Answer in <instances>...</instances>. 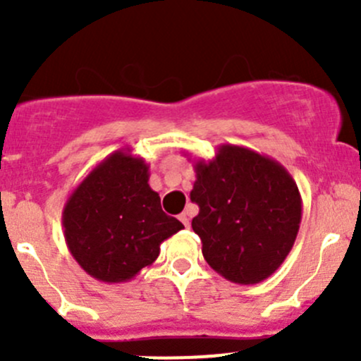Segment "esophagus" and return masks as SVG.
Instances as JSON below:
<instances>
[{
	"mask_svg": "<svg viewBox=\"0 0 361 361\" xmlns=\"http://www.w3.org/2000/svg\"><path fill=\"white\" fill-rule=\"evenodd\" d=\"M190 216H192V211L190 209H187V211H183V213L180 214V220L183 221V225L185 227H190Z\"/></svg>",
	"mask_w": 361,
	"mask_h": 361,
	"instance_id": "34e87169",
	"label": "esophagus"
}]
</instances>
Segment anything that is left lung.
Returning <instances> with one entry per match:
<instances>
[{
    "label": "left lung",
    "instance_id": "8db88e82",
    "mask_svg": "<svg viewBox=\"0 0 361 361\" xmlns=\"http://www.w3.org/2000/svg\"><path fill=\"white\" fill-rule=\"evenodd\" d=\"M190 199L199 204L192 228L204 260L238 285L274 274L293 248L302 197L278 160L238 145H220L211 160L194 162Z\"/></svg>",
    "mask_w": 361,
    "mask_h": 361
}]
</instances>
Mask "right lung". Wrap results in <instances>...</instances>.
I'll list each match as a JSON object with an SVG mask.
<instances>
[{"mask_svg": "<svg viewBox=\"0 0 361 361\" xmlns=\"http://www.w3.org/2000/svg\"><path fill=\"white\" fill-rule=\"evenodd\" d=\"M150 166L130 148L101 160L69 194L64 239L80 267L103 283H126L157 260L160 245L183 228L150 185Z\"/></svg>", "mask_w": 361, "mask_h": 361, "instance_id": "1", "label": "right lung"}]
</instances>
